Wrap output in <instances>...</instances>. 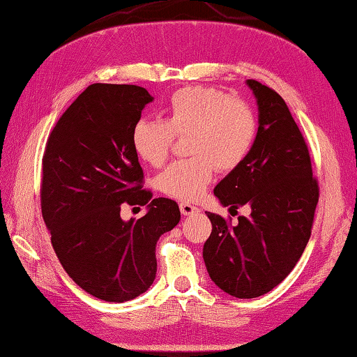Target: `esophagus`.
I'll return each mask as SVG.
<instances>
[{
	"label": "esophagus",
	"mask_w": 357,
	"mask_h": 357,
	"mask_svg": "<svg viewBox=\"0 0 357 357\" xmlns=\"http://www.w3.org/2000/svg\"><path fill=\"white\" fill-rule=\"evenodd\" d=\"M180 211H182L183 216H191V215H197L199 208L195 207L192 204L188 202H180Z\"/></svg>",
	"instance_id": "obj_1"
}]
</instances>
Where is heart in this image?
I'll return each mask as SVG.
<instances>
[{
  "label": "heart",
  "instance_id": "1",
  "mask_svg": "<svg viewBox=\"0 0 357 357\" xmlns=\"http://www.w3.org/2000/svg\"><path fill=\"white\" fill-rule=\"evenodd\" d=\"M177 136H188V160L175 161L160 174L158 186L166 196L191 202L201 197L221 171L238 167L257 137V117L251 106L229 93L205 86L175 91L169 98L166 121L142 117L131 130L135 153L158 167L167 160Z\"/></svg>",
  "mask_w": 357,
  "mask_h": 357
}]
</instances>
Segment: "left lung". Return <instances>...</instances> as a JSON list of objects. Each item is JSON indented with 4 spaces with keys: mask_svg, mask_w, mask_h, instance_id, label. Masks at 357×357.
<instances>
[{
    "mask_svg": "<svg viewBox=\"0 0 357 357\" xmlns=\"http://www.w3.org/2000/svg\"><path fill=\"white\" fill-rule=\"evenodd\" d=\"M246 84L259 108L257 137L215 196L230 211L248 205L251 215L230 226L205 211L211 234L202 252L211 280L240 299L265 295L289 276L307 246L318 204L309 150L289 106L259 81Z\"/></svg>",
    "mask_w": 357,
    "mask_h": 357,
    "instance_id": "1",
    "label": "left lung"
}]
</instances>
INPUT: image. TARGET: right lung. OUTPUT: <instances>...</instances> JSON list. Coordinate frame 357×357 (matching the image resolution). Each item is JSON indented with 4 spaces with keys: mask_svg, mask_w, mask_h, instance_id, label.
<instances>
[{
    "mask_svg": "<svg viewBox=\"0 0 357 357\" xmlns=\"http://www.w3.org/2000/svg\"><path fill=\"white\" fill-rule=\"evenodd\" d=\"M153 97L135 84H91L68 106L42 161V216L68 276L108 303L142 295L156 276L155 246L180 221L171 199H152L131 130ZM123 204L146 215L123 222Z\"/></svg>",
    "mask_w": 357,
    "mask_h": 357,
    "instance_id": "add662e5",
    "label": "right lung"
}]
</instances>
